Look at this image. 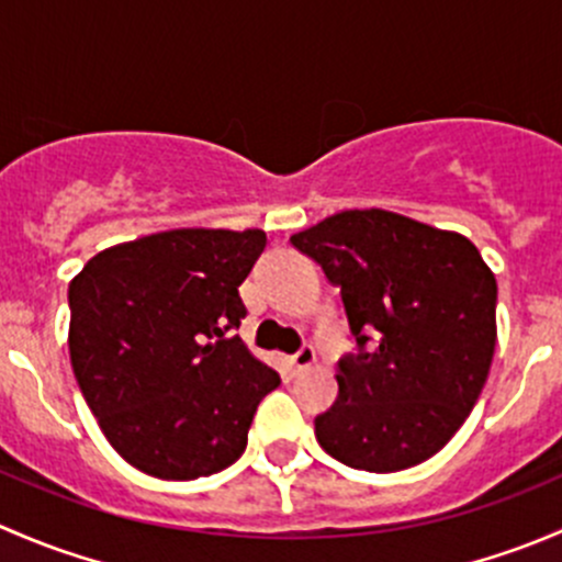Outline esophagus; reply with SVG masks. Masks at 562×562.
Returning a JSON list of instances; mask_svg holds the SVG:
<instances>
[{"label": "esophagus", "instance_id": "esophagus-1", "mask_svg": "<svg viewBox=\"0 0 562 562\" xmlns=\"http://www.w3.org/2000/svg\"><path fill=\"white\" fill-rule=\"evenodd\" d=\"M313 364H315V348H313V345H304L299 353L291 356L293 372H307Z\"/></svg>", "mask_w": 562, "mask_h": 562}]
</instances>
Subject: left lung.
Wrapping results in <instances>:
<instances>
[{"label": "left lung", "mask_w": 562, "mask_h": 562, "mask_svg": "<svg viewBox=\"0 0 562 562\" xmlns=\"http://www.w3.org/2000/svg\"><path fill=\"white\" fill-rule=\"evenodd\" d=\"M339 285L359 356L315 418L321 449L348 468L394 473L435 457L473 411L497 342V282L468 236L348 209L291 236ZM370 336L379 339L370 355Z\"/></svg>", "instance_id": "1"}]
</instances>
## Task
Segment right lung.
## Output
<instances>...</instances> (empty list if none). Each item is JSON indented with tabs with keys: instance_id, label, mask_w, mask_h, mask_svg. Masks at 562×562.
Listing matches in <instances>:
<instances>
[{
	"instance_id": "1",
	"label": "right lung",
	"mask_w": 562,
	"mask_h": 562,
	"mask_svg": "<svg viewBox=\"0 0 562 562\" xmlns=\"http://www.w3.org/2000/svg\"><path fill=\"white\" fill-rule=\"evenodd\" d=\"M263 247L258 228H176L108 247L72 277V372L133 468L192 481L247 449L280 375L228 331L247 315L239 285Z\"/></svg>"
}]
</instances>
